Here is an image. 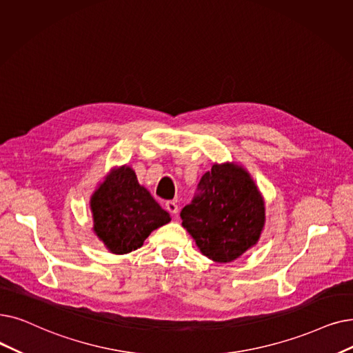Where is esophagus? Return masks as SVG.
Wrapping results in <instances>:
<instances>
[{"instance_id": "1", "label": "esophagus", "mask_w": 353, "mask_h": 353, "mask_svg": "<svg viewBox=\"0 0 353 353\" xmlns=\"http://www.w3.org/2000/svg\"><path fill=\"white\" fill-rule=\"evenodd\" d=\"M165 209H167L168 212H170L172 214H177V213H179V206H177V203L173 202V201L165 202Z\"/></svg>"}]
</instances>
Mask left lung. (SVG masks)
<instances>
[{
    "label": "left lung",
    "mask_w": 353,
    "mask_h": 353,
    "mask_svg": "<svg viewBox=\"0 0 353 353\" xmlns=\"http://www.w3.org/2000/svg\"><path fill=\"white\" fill-rule=\"evenodd\" d=\"M180 218L203 255L216 263H231L258 242L265 208L261 193L242 167L213 164Z\"/></svg>",
    "instance_id": "1"
}]
</instances>
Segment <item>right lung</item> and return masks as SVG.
Returning a JSON list of instances; mask_svg holds the SVG:
<instances>
[{
	"label": "right lung",
	"instance_id": "obj_1",
	"mask_svg": "<svg viewBox=\"0 0 353 353\" xmlns=\"http://www.w3.org/2000/svg\"><path fill=\"white\" fill-rule=\"evenodd\" d=\"M90 209L95 234L114 254L140 248L154 229L172 219L125 165L106 177L92 196Z\"/></svg>",
	"mask_w": 353,
	"mask_h": 353
}]
</instances>
